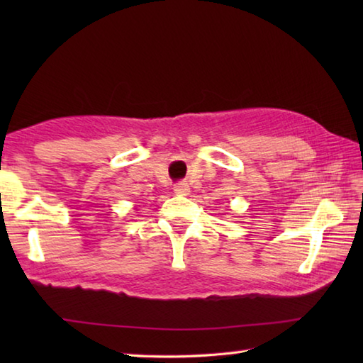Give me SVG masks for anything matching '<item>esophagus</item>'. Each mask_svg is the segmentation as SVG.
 Instances as JSON below:
<instances>
[{
	"label": "esophagus",
	"mask_w": 363,
	"mask_h": 363,
	"mask_svg": "<svg viewBox=\"0 0 363 363\" xmlns=\"http://www.w3.org/2000/svg\"><path fill=\"white\" fill-rule=\"evenodd\" d=\"M173 190H174V194H177V195H187L190 189H189L186 182H177V184H174Z\"/></svg>",
	"instance_id": "obj_1"
}]
</instances>
